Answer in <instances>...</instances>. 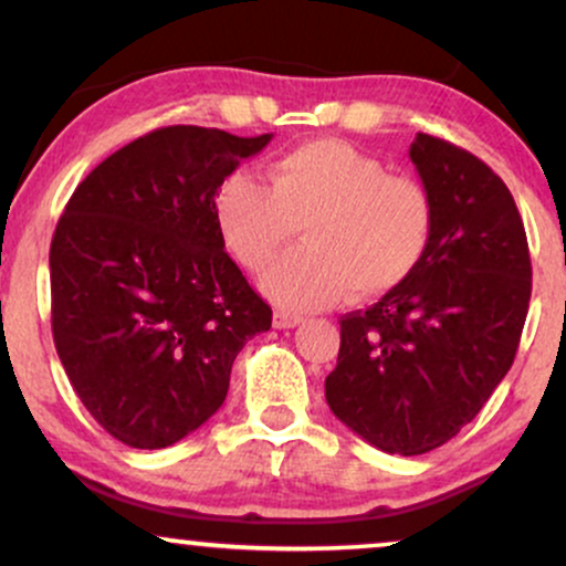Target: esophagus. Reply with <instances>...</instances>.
Segmentation results:
<instances>
[{
    "label": "esophagus",
    "mask_w": 566,
    "mask_h": 566,
    "mask_svg": "<svg viewBox=\"0 0 566 566\" xmlns=\"http://www.w3.org/2000/svg\"><path fill=\"white\" fill-rule=\"evenodd\" d=\"M297 324H303L301 314H290V311H276L274 314L276 329H290V327H297Z\"/></svg>",
    "instance_id": "esophagus-1"
}]
</instances>
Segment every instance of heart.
Listing matches in <instances>:
<instances>
[{"label":"heart","instance_id":"heart-1","mask_svg":"<svg viewBox=\"0 0 566 566\" xmlns=\"http://www.w3.org/2000/svg\"><path fill=\"white\" fill-rule=\"evenodd\" d=\"M216 220L239 263L261 271L303 229L305 244L265 271L276 305L314 311L354 292L380 297L426 261L437 226L431 193L407 175L340 140H311L279 157L269 186L233 172L216 197Z\"/></svg>","mask_w":566,"mask_h":566}]
</instances>
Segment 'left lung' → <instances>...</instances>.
I'll return each instance as SVG.
<instances>
[{
	"label": "left lung",
	"mask_w": 566,
	"mask_h": 566,
	"mask_svg": "<svg viewBox=\"0 0 566 566\" xmlns=\"http://www.w3.org/2000/svg\"><path fill=\"white\" fill-rule=\"evenodd\" d=\"M409 159L437 226L401 287L340 319L324 396L388 454H423L471 423L505 378L530 308L527 233L509 186L465 148L418 133Z\"/></svg>",
	"instance_id": "obj_1"
}]
</instances>
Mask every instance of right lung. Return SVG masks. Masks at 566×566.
I'll return each mask as SVG.
<instances>
[{
    "label": "right lung",
    "instance_id": "add662e5",
    "mask_svg": "<svg viewBox=\"0 0 566 566\" xmlns=\"http://www.w3.org/2000/svg\"><path fill=\"white\" fill-rule=\"evenodd\" d=\"M271 135L161 127L103 159L50 244L53 337L87 412L135 450L197 431L226 401L269 303L226 252L216 193Z\"/></svg>",
    "mask_w": 566,
    "mask_h": 566
}]
</instances>
